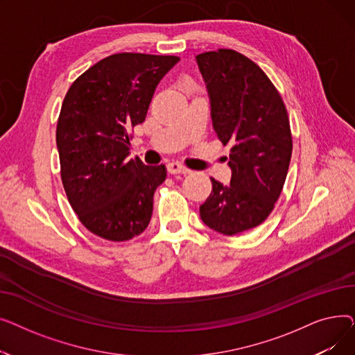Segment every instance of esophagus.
Wrapping results in <instances>:
<instances>
[{"label": "esophagus", "instance_id": "34e87169", "mask_svg": "<svg viewBox=\"0 0 355 355\" xmlns=\"http://www.w3.org/2000/svg\"><path fill=\"white\" fill-rule=\"evenodd\" d=\"M166 170L170 174H190L191 173L187 166H184L178 162H170L166 165Z\"/></svg>", "mask_w": 355, "mask_h": 355}]
</instances>
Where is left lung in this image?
<instances>
[{"label": "left lung", "mask_w": 355, "mask_h": 355, "mask_svg": "<svg viewBox=\"0 0 355 355\" xmlns=\"http://www.w3.org/2000/svg\"><path fill=\"white\" fill-rule=\"evenodd\" d=\"M196 59L213 128L223 145H232L230 185L211 178L200 217L210 229L233 236L263 223L282 193L292 155L289 118L273 83L246 55L218 49Z\"/></svg>", "instance_id": "left-lung-1"}]
</instances>
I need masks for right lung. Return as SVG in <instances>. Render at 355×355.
I'll return each instance as SVG.
<instances>
[{
    "label": "right lung",
    "instance_id": "right-lung-1",
    "mask_svg": "<svg viewBox=\"0 0 355 355\" xmlns=\"http://www.w3.org/2000/svg\"><path fill=\"white\" fill-rule=\"evenodd\" d=\"M177 55L118 53L89 67L67 90L55 129L62 182L82 225L102 239L141 234L153 216L164 164L128 159L130 129L145 121Z\"/></svg>",
    "mask_w": 355,
    "mask_h": 355
}]
</instances>
